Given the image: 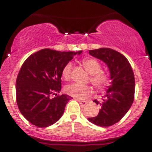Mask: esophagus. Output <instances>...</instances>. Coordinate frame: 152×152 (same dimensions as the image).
Returning a JSON list of instances; mask_svg holds the SVG:
<instances>
[{"instance_id": "obj_1", "label": "esophagus", "mask_w": 152, "mask_h": 152, "mask_svg": "<svg viewBox=\"0 0 152 152\" xmlns=\"http://www.w3.org/2000/svg\"><path fill=\"white\" fill-rule=\"evenodd\" d=\"M78 101H79V104H80L82 106H85L86 104L88 103V102H87V101H83V100H79V99H78Z\"/></svg>"}]
</instances>
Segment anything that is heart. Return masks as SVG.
Masks as SVG:
<instances>
[{
  "label": "heart",
  "instance_id": "1",
  "mask_svg": "<svg viewBox=\"0 0 152 152\" xmlns=\"http://www.w3.org/2000/svg\"><path fill=\"white\" fill-rule=\"evenodd\" d=\"M85 69L91 74L89 81L97 89L102 91L110 85V76L102 70V65L98 61L92 57H86L82 61ZM73 64L68 62L62 69V76L65 80H69L72 75ZM92 88L88 85L72 83L65 87V92L76 99H85L92 93Z\"/></svg>",
  "mask_w": 152,
  "mask_h": 152
}]
</instances>
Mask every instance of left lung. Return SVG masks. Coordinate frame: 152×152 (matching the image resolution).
I'll list each match as a JSON object with an SVG mask.
<instances>
[{
	"mask_svg": "<svg viewBox=\"0 0 152 152\" xmlns=\"http://www.w3.org/2000/svg\"><path fill=\"white\" fill-rule=\"evenodd\" d=\"M89 54L106 63L113 81L102 102L98 100L93 101L101 105L102 108L98 114L88 119L97 126H110L120 121L133 103L135 95L133 71L125 56L115 50L102 48L89 50Z\"/></svg>",
	"mask_w": 152,
	"mask_h": 152,
	"instance_id": "left-lung-1",
	"label": "left lung"
}]
</instances>
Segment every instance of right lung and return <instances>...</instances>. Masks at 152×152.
<instances>
[{"label":"right lung","instance_id":"add662e5","mask_svg":"<svg viewBox=\"0 0 152 152\" xmlns=\"http://www.w3.org/2000/svg\"><path fill=\"white\" fill-rule=\"evenodd\" d=\"M80 54L45 48L31 54L22 65L16 78V103L28 122L39 127L52 125L63 115L67 95H57L61 89L64 66ZM53 95L56 97L52 98Z\"/></svg>","mask_w":152,"mask_h":152}]
</instances>
